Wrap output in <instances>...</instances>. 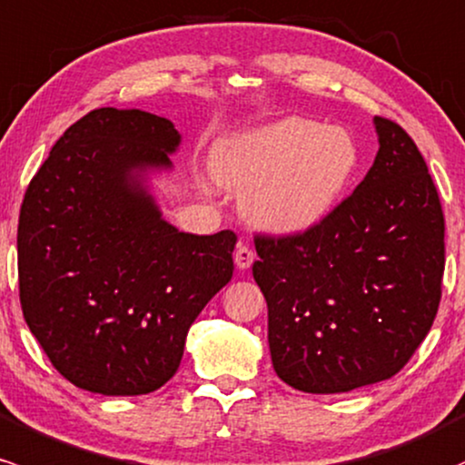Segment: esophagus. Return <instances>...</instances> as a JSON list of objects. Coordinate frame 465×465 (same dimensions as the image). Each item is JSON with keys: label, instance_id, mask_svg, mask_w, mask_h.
<instances>
[{"label": "esophagus", "instance_id": "1", "mask_svg": "<svg viewBox=\"0 0 465 465\" xmlns=\"http://www.w3.org/2000/svg\"><path fill=\"white\" fill-rule=\"evenodd\" d=\"M233 260H236L238 269H249L253 264V260H256V252H253L249 244L241 242V244H238L236 253H233Z\"/></svg>", "mask_w": 465, "mask_h": 465}]
</instances>
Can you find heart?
I'll list each match as a JSON object with an SVG mask.
<instances>
[{"mask_svg": "<svg viewBox=\"0 0 465 465\" xmlns=\"http://www.w3.org/2000/svg\"><path fill=\"white\" fill-rule=\"evenodd\" d=\"M357 165L360 150L349 130L287 119L229 143L216 176L224 187L247 196V212L258 224L298 233L333 212Z\"/></svg>", "mask_w": 465, "mask_h": 465, "instance_id": "1", "label": "heart"}]
</instances>
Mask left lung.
<instances>
[{
    "label": "left lung",
    "instance_id": "left-lung-1",
    "mask_svg": "<svg viewBox=\"0 0 465 465\" xmlns=\"http://www.w3.org/2000/svg\"><path fill=\"white\" fill-rule=\"evenodd\" d=\"M373 167L307 232L256 233L275 373L304 392L389 380L430 331L446 267L443 209L415 141L375 116Z\"/></svg>",
    "mask_w": 465,
    "mask_h": 465
}]
</instances>
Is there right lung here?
<instances>
[{"instance_id": "add662e5", "label": "right lung", "mask_w": 465, "mask_h": 465, "mask_svg": "<svg viewBox=\"0 0 465 465\" xmlns=\"http://www.w3.org/2000/svg\"><path fill=\"white\" fill-rule=\"evenodd\" d=\"M178 132L141 110L99 108L54 143L24 193L19 302L54 369L101 395L174 377L187 331L233 275L236 233H183L136 170L170 167Z\"/></svg>"}]
</instances>
